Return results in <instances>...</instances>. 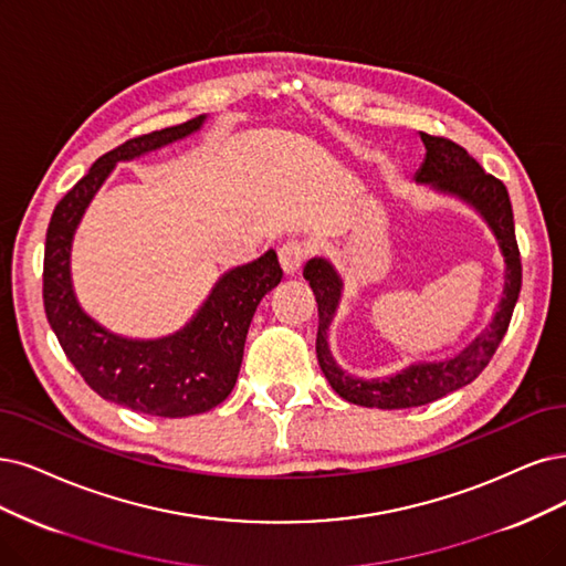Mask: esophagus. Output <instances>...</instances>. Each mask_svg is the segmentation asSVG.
I'll use <instances>...</instances> for the list:
<instances>
[{
  "label": "esophagus",
  "instance_id": "1",
  "mask_svg": "<svg viewBox=\"0 0 566 566\" xmlns=\"http://www.w3.org/2000/svg\"><path fill=\"white\" fill-rule=\"evenodd\" d=\"M280 265L284 270V275H296V272H301L305 259L310 256V249L305 242H298V240H291L286 244L280 247Z\"/></svg>",
  "mask_w": 566,
  "mask_h": 566
}]
</instances>
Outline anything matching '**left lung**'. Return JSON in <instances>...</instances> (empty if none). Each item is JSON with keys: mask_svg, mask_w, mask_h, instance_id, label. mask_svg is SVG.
Instances as JSON below:
<instances>
[{"mask_svg": "<svg viewBox=\"0 0 566 566\" xmlns=\"http://www.w3.org/2000/svg\"><path fill=\"white\" fill-rule=\"evenodd\" d=\"M427 158L417 172V184H429L431 188L448 196H457L459 200L469 202L478 209L480 217L488 221L492 233L499 242L501 254L506 261V282H504V298H501L492 324L480 333V336L454 359H446L438 364H415L394 378L385 380H361L352 378L331 357L328 349V326L336 315L343 280L326 259H312L303 268V277L315 291L317 307H319V328H317V359L322 373L326 375L328 385L340 394L345 401L366 406V408H415L433 403L443 396L462 389L473 382L483 368L494 357V352L506 336L513 310L520 296L522 286V263L520 249L515 240V223H513V207L504 181L488 175L475 158L469 156L464 146L454 144L448 137H436L420 133Z\"/></svg>", "mask_w": 566, "mask_h": 566, "instance_id": "left-lung-1", "label": "left lung"}]
</instances>
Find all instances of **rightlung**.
<instances>
[{"label": "right lung", "mask_w": 566, "mask_h": 566, "mask_svg": "<svg viewBox=\"0 0 566 566\" xmlns=\"http://www.w3.org/2000/svg\"><path fill=\"white\" fill-rule=\"evenodd\" d=\"M205 116L139 135L99 156L62 198L46 230L44 310L62 352L102 399L154 417L212 410L233 391L251 317L282 280L275 251L233 268L217 282L198 315L160 340L120 338L93 322L76 303L70 277L74 230L118 160H133L200 130Z\"/></svg>", "instance_id": "add662e5"}]
</instances>
